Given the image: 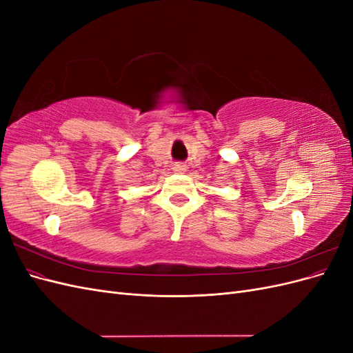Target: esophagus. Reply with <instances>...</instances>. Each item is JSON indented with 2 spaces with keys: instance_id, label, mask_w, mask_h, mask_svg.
<instances>
[{
  "instance_id": "1",
  "label": "esophagus",
  "mask_w": 353,
  "mask_h": 353,
  "mask_svg": "<svg viewBox=\"0 0 353 353\" xmlns=\"http://www.w3.org/2000/svg\"><path fill=\"white\" fill-rule=\"evenodd\" d=\"M174 172H176V174H183V172H185V165L184 163H174Z\"/></svg>"
}]
</instances>
